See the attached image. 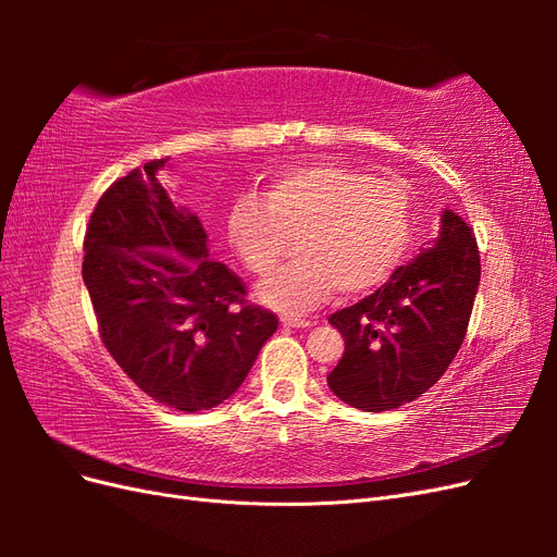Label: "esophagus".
Wrapping results in <instances>:
<instances>
[{
    "mask_svg": "<svg viewBox=\"0 0 557 557\" xmlns=\"http://www.w3.org/2000/svg\"><path fill=\"white\" fill-rule=\"evenodd\" d=\"M283 327H309L311 320L307 318H297V315H281Z\"/></svg>",
    "mask_w": 557,
    "mask_h": 557,
    "instance_id": "1",
    "label": "esophagus"
}]
</instances>
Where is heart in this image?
I'll use <instances>...</instances> for the list:
<instances>
[{
    "mask_svg": "<svg viewBox=\"0 0 557 557\" xmlns=\"http://www.w3.org/2000/svg\"><path fill=\"white\" fill-rule=\"evenodd\" d=\"M232 250L250 274H269L299 237L301 256L258 285L262 305L307 313L336 290L369 295L395 276L413 246L409 185L339 162L278 172L262 195L242 193L225 215Z\"/></svg>",
    "mask_w": 557,
    "mask_h": 557,
    "instance_id": "heart-1",
    "label": "heart"
}]
</instances>
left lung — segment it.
I'll return each instance as SVG.
<instances>
[{
    "mask_svg": "<svg viewBox=\"0 0 557 557\" xmlns=\"http://www.w3.org/2000/svg\"><path fill=\"white\" fill-rule=\"evenodd\" d=\"M481 281V256L460 215H442L436 244L358 305L330 315L344 356L327 374L342 401L360 411H391L444 376L465 342Z\"/></svg>",
    "mask_w": 557,
    "mask_h": 557,
    "instance_id": "1",
    "label": "left lung"
}]
</instances>
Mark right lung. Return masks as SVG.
<instances>
[{
	"mask_svg": "<svg viewBox=\"0 0 557 557\" xmlns=\"http://www.w3.org/2000/svg\"><path fill=\"white\" fill-rule=\"evenodd\" d=\"M166 158L111 183L83 239V281L99 339L141 391L185 413L207 411L244 383L278 327L246 283L207 260L199 218L160 185Z\"/></svg>",
	"mask_w": 557,
	"mask_h": 557,
	"instance_id": "add662e5",
	"label": "right lung"
}]
</instances>
